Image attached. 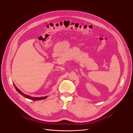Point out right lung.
Returning a JSON list of instances; mask_svg holds the SVG:
<instances>
[{
  "label": "right lung",
  "mask_w": 133,
  "mask_h": 133,
  "mask_svg": "<svg viewBox=\"0 0 133 133\" xmlns=\"http://www.w3.org/2000/svg\"><path fill=\"white\" fill-rule=\"evenodd\" d=\"M14 87H15V89L16 90V91H17V92H18L19 94H20L22 96H24V97H25V98H28V99H31V100H34V101L41 100V99H45V98H46L47 97H48V96H45V97H32L30 96H28V95H25L24 93L22 92L19 89H17V87H15V85L14 84Z\"/></svg>",
  "instance_id": "obj_1"
}]
</instances>
